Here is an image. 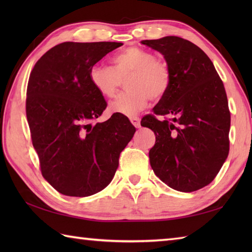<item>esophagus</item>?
Instances as JSON below:
<instances>
[{"label":"esophagus","mask_w":252,"mask_h":252,"mask_svg":"<svg viewBox=\"0 0 252 252\" xmlns=\"http://www.w3.org/2000/svg\"><path fill=\"white\" fill-rule=\"evenodd\" d=\"M130 120L132 122V125L135 127H140L141 126V119L138 117H131Z\"/></svg>","instance_id":"34e87169"}]
</instances>
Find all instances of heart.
Instances as JSON below:
<instances>
[{"instance_id":"obj_1","label":"heart","mask_w":252,"mask_h":252,"mask_svg":"<svg viewBox=\"0 0 252 252\" xmlns=\"http://www.w3.org/2000/svg\"><path fill=\"white\" fill-rule=\"evenodd\" d=\"M115 67L95 63L90 69L91 83L98 92L112 97L125 80L129 90L120 94L109 104L112 114L135 116L148 105L149 98H162L170 87L171 74L167 63L156 60L153 53L136 46L126 47L117 54Z\"/></svg>"}]
</instances>
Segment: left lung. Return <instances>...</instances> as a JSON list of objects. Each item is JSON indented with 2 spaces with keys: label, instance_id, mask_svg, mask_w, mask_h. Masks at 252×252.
<instances>
[{
  "label": "left lung",
  "instance_id": "1",
  "mask_svg": "<svg viewBox=\"0 0 252 252\" xmlns=\"http://www.w3.org/2000/svg\"><path fill=\"white\" fill-rule=\"evenodd\" d=\"M162 54L171 80L168 92L154 107L157 119L145 116L156 143L149 151L155 174L171 189L190 192L215 180L229 151L231 114L225 89L210 58L179 36L143 40Z\"/></svg>",
  "mask_w": 252,
  "mask_h": 252
}]
</instances>
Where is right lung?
Instances as JSON below:
<instances>
[{
    "mask_svg": "<svg viewBox=\"0 0 252 252\" xmlns=\"http://www.w3.org/2000/svg\"><path fill=\"white\" fill-rule=\"evenodd\" d=\"M119 42H63L36 62L27 88L26 114L43 178L71 197L104 189L114 179L120 153L135 133L123 115L92 125L106 109L90 69Z\"/></svg>",
    "mask_w": 252,
    "mask_h": 252,
    "instance_id": "add662e5",
    "label": "right lung"
}]
</instances>
